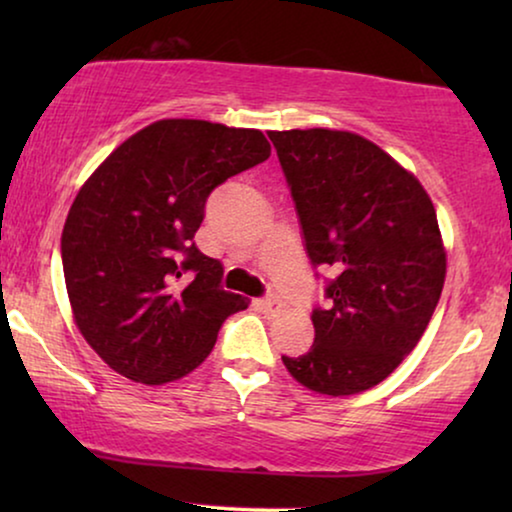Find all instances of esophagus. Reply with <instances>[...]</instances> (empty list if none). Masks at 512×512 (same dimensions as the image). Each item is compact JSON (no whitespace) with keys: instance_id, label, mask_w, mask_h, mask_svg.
I'll return each mask as SVG.
<instances>
[{"instance_id":"obj_1","label":"esophagus","mask_w":512,"mask_h":512,"mask_svg":"<svg viewBox=\"0 0 512 512\" xmlns=\"http://www.w3.org/2000/svg\"><path fill=\"white\" fill-rule=\"evenodd\" d=\"M258 305H261L263 312H275L282 307V300H279L277 296H268V298H261L258 300Z\"/></svg>"}]
</instances>
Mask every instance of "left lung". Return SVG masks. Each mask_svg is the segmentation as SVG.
<instances>
[{
	"instance_id": "obj_1",
	"label": "left lung",
	"mask_w": 512,
	"mask_h": 512,
	"mask_svg": "<svg viewBox=\"0 0 512 512\" xmlns=\"http://www.w3.org/2000/svg\"><path fill=\"white\" fill-rule=\"evenodd\" d=\"M314 268L331 265L314 345L282 356L303 387L352 396L380 384L422 338L445 284V247L424 186L345 130L268 132Z\"/></svg>"
}]
</instances>
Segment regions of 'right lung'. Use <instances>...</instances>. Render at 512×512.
Here are the masks:
<instances>
[{
	"label": "right lung",
	"instance_id": "obj_1",
	"mask_svg": "<svg viewBox=\"0 0 512 512\" xmlns=\"http://www.w3.org/2000/svg\"><path fill=\"white\" fill-rule=\"evenodd\" d=\"M268 158L261 130L165 118L81 186L60 242L67 296L81 335L118 375L179 380L207 359L223 321L247 310L193 237L209 193Z\"/></svg>",
	"mask_w": 512,
	"mask_h": 512
}]
</instances>
